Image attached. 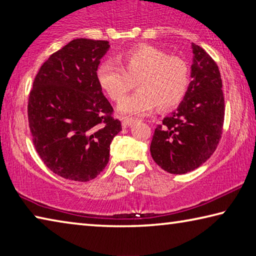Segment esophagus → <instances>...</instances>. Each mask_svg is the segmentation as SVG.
<instances>
[{
    "instance_id": "1",
    "label": "esophagus",
    "mask_w": 256,
    "mask_h": 256,
    "mask_svg": "<svg viewBox=\"0 0 256 256\" xmlns=\"http://www.w3.org/2000/svg\"><path fill=\"white\" fill-rule=\"evenodd\" d=\"M134 123H136V120H134L133 118H123L122 120V125L124 128L131 126V125L134 124Z\"/></svg>"
}]
</instances>
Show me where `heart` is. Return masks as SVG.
<instances>
[{
  "label": "heart",
  "mask_w": 256,
  "mask_h": 256,
  "mask_svg": "<svg viewBox=\"0 0 256 256\" xmlns=\"http://www.w3.org/2000/svg\"><path fill=\"white\" fill-rule=\"evenodd\" d=\"M120 64L104 60L96 71L97 82L112 100H118L136 79L138 92L118 102L120 115L142 116L160 110H170L183 100L190 84V70L185 60L167 55L159 47L141 44L120 52L116 56Z\"/></svg>",
  "instance_id": "obj_1"
}]
</instances>
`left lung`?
I'll use <instances>...</instances> for the list:
<instances>
[{
	"label": "left lung",
	"mask_w": 256,
	"mask_h": 256,
	"mask_svg": "<svg viewBox=\"0 0 256 256\" xmlns=\"http://www.w3.org/2000/svg\"><path fill=\"white\" fill-rule=\"evenodd\" d=\"M193 63L183 100L154 130L150 152L170 174H186L214 152L222 134L224 100L219 68L211 56L192 42Z\"/></svg>",
	"instance_id": "left-lung-1"
}]
</instances>
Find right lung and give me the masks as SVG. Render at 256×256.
I'll list each match as a JSON object with an SVG mask.
<instances>
[{"mask_svg":"<svg viewBox=\"0 0 256 256\" xmlns=\"http://www.w3.org/2000/svg\"><path fill=\"white\" fill-rule=\"evenodd\" d=\"M110 47L107 40L76 38L52 54L34 78L28 102L32 141L46 166L63 178L97 177L122 131L96 78Z\"/></svg>","mask_w":256,"mask_h":256,"instance_id":"right-lung-1","label":"right lung"}]
</instances>
